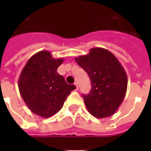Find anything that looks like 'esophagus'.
Segmentation results:
<instances>
[{
    "label": "esophagus",
    "mask_w": 151,
    "mask_h": 151,
    "mask_svg": "<svg viewBox=\"0 0 151 151\" xmlns=\"http://www.w3.org/2000/svg\"><path fill=\"white\" fill-rule=\"evenodd\" d=\"M74 85H75V86H76V89H78V82H75V83H74Z\"/></svg>",
    "instance_id": "1"
}]
</instances>
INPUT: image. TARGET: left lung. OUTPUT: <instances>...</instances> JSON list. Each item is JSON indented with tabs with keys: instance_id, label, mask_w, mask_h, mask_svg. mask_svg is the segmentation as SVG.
<instances>
[{
	"instance_id": "1",
	"label": "left lung",
	"mask_w": 151,
	"mask_h": 151,
	"mask_svg": "<svg viewBox=\"0 0 151 151\" xmlns=\"http://www.w3.org/2000/svg\"><path fill=\"white\" fill-rule=\"evenodd\" d=\"M76 61L91 79L90 93L82 95L87 110L96 118L113 115L127 91V75L119 61L101 47L91 48L88 54L76 57Z\"/></svg>"
}]
</instances>
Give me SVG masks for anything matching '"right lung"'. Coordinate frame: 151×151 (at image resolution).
I'll return each instance as SVG.
<instances>
[{"label":"right lung","mask_w":151,"mask_h":151,"mask_svg":"<svg viewBox=\"0 0 151 151\" xmlns=\"http://www.w3.org/2000/svg\"><path fill=\"white\" fill-rule=\"evenodd\" d=\"M63 58L54 59L47 50L36 53L22 69L18 87L24 102L36 115L48 118L60 110L75 85H68L57 68Z\"/></svg>","instance_id":"obj_1"}]
</instances>
